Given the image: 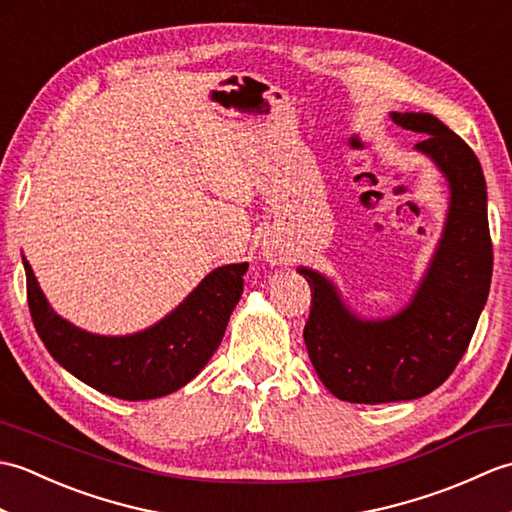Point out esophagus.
Returning a JSON list of instances; mask_svg holds the SVG:
<instances>
[{"mask_svg": "<svg viewBox=\"0 0 512 512\" xmlns=\"http://www.w3.org/2000/svg\"><path fill=\"white\" fill-rule=\"evenodd\" d=\"M262 253H264V257H266V262L273 264V266L284 264L286 259H288V250L284 248V244H279L277 239H264Z\"/></svg>", "mask_w": 512, "mask_h": 512, "instance_id": "esophagus-1", "label": "esophagus"}]
</instances>
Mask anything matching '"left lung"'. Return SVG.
Segmentation results:
<instances>
[{
  "instance_id": "left-lung-1",
  "label": "left lung",
  "mask_w": 512,
  "mask_h": 512,
  "mask_svg": "<svg viewBox=\"0 0 512 512\" xmlns=\"http://www.w3.org/2000/svg\"><path fill=\"white\" fill-rule=\"evenodd\" d=\"M389 118L424 136L413 149L449 184L447 220L413 297L391 317L363 319L332 279L297 268L312 290L303 330L310 361L336 398L361 405L416 400L440 387L471 343L493 275L480 160L436 116L391 112Z\"/></svg>"
}]
</instances>
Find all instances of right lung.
Returning <instances> with one entry per match:
<instances>
[{"label": "right lung", "mask_w": 512, "mask_h": 512, "mask_svg": "<svg viewBox=\"0 0 512 512\" xmlns=\"http://www.w3.org/2000/svg\"><path fill=\"white\" fill-rule=\"evenodd\" d=\"M21 259L32 323L50 356L85 385L121 400L173 394L202 372L222 343L248 268L246 262L215 268L158 323L134 334L105 336L76 328L54 312L28 259Z\"/></svg>", "instance_id": "add662e5"}]
</instances>
